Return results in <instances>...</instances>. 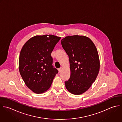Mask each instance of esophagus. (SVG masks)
Masks as SVG:
<instances>
[{"label":"esophagus","mask_w":122,"mask_h":122,"mask_svg":"<svg viewBox=\"0 0 122 122\" xmlns=\"http://www.w3.org/2000/svg\"><path fill=\"white\" fill-rule=\"evenodd\" d=\"M62 67H60V68H59L58 69V71H59V72H61V71H62Z\"/></svg>","instance_id":"34e87169"}]
</instances>
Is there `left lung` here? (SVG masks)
I'll return each mask as SVG.
<instances>
[{"instance_id":"left-lung-1","label":"left lung","mask_w":122,"mask_h":122,"mask_svg":"<svg viewBox=\"0 0 122 122\" xmlns=\"http://www.w3.org/2000/svg\"><path fill=\"white\" fill-rule=\"evenodd\" d=\"M61 43L70 63V76L65 82L66 87L72 94H82L98 74L100 64L97 50L93 41L85 36H67Z\"/></svg>"}]
</instances>
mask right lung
Masks as SVG:
<instances>
[{
	"label": "right lung",
	"instance_id": "1",
	"mask_svg": "<svg viewBox=\"0 0 122 122\" xmlns=\"http://www.w3.org/2000/svg\"><path fill=\"white\" fill-rule=\"evenodd\" d=\"M60 39L53 35H37L28 40L21 50L19 73L27 87L36 94L46 91L58 73L52 66L51 55Z\"/></svg>",
	"mask_w": 122,
	"mask_h": 122
}]
</instances>
